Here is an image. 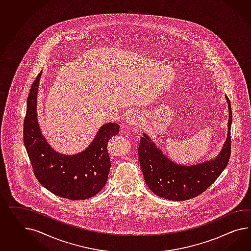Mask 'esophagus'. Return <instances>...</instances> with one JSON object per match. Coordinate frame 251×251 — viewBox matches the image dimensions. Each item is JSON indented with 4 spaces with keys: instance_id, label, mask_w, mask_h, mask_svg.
<instances>
[{
    "instance_id": "obj_1",
    "label": "esophagus",
    "mask_w": 251,
    "mask_h": 251,
    "mask_svg": "<svg viewBox=\"0 0 251 251\" xmlns=\"http://www.w3.org/2000/svg\"><path fill=\"white\" fill-rule=\"evenodd\" d=\"M126 123L130 126H140L142 124V117L137 112H131L126 117Z\"/></svg>"
}]
</instances>
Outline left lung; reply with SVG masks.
Here are the masks:
<instances>
[{
  "label": "left lung",
  "mask_w": 251,
  "mask_h": 251,
  "mask_svg": "<svg viewBox=\"0 0 251 251\" xmlns=\"http://www.w3.org/2000/svg\"><path fill=\"white\" fill-rule=\"evenodd\" d=\"M226 100L228 105L227 136L214 159L193 166H181L170 160L148 135L143 134L138 157L145 181L153 193L174 201L190 200L206 191L223 172L231 151V104L226 96Z\"/></svg>",
  "instance_id": "obj_1"
}]
</instances>
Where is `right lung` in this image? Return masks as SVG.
I'll use <instances>...</instances> for the list:
<instances>
[{
    "instance_id": "right-lung-1",
    "label": "right lung",
    "mask_w": 251,
    "mask_h": 251,
    "mask_svg": "<svg viewBox=\"0 0 251 251\" xmlns=\"http://www.w3.org/2000/svg\"><path fill=\"white\" fill-rule=\"evenodd\" d=\"M41 73L33 82L27 98L24 122V142L40 184L58 197L71 200H86L102 190L109 174L111 162L107 143L119 133L120 126H102L89 147L76 154L54 151L47 143L37 120V93Z\"/></svg>"
}]
</instances>
